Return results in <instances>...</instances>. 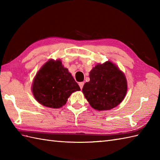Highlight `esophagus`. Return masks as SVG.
<instances>
[{
    "mask_svg": "<svg viewBox=\"0 0 160 160\" xmlns=\"http://www.w3.org/2000/svg\"><path fill=\"white\" fill-rule=\"evenodd\" d=\"M84 82H79V86L80 87V89H82V87L84 86Z\"/></svg>",
    "mask_w": 160,
    "mask_h": 160,
    "instance_id": "34e87169",
    "label": "esophagus"
}]
</instances>
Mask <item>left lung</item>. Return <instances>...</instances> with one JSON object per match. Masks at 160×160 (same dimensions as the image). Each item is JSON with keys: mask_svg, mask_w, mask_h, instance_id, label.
<instances>
[{"mask_svg": "<svg viewBox=\"0 0 160 160\" xmlns=\"http://www.w3.org/2000/svg\"><path fill=\"white\" fill-rule=\"evenodd\" d=\"M90 81L84 84L82 93L91 107L98 111L110 110L120 104L127 94L124 73L110 61L98 64L89 73Z\"/></svg>", "mask_w": 160, "mask_h": 160, "instance_id": "8db88e82", "label": "left lung"}]
</instances>
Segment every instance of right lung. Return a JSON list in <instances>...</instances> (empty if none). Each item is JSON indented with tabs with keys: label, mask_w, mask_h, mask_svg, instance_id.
<instances>
[{
	"label": "right lung",
	"mask_w": 160,
	"mask_h": 160,
	"mask_svg": "<svg viewBox=\"0 0 160 160\" xmlns=\"http://www.w3.org/2000/svg\"><path fill=\"white\" fill-rule=\"evenodd\" d=\"M80 88L60 60H49L33 80L32 93L40 104L58 108L66 104L71 94Z\"/></svg>",
	"instance_id": "obj_1"
}]
</instances>
